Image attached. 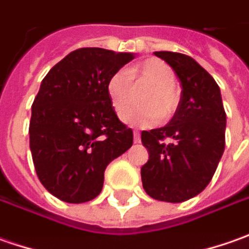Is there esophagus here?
Wrapping results in <instances>:
<instances>
[{
  "label": "esophagus",
  "instance_id": "obj_1",
  "mask_svg": "<svg viewBox=\"0 0 249 249\" xmlns=\"http://www.w3.org/2000/svg\"><path fill=\"white\" fill-rule=\"evenodd\" d=\"M133 142H135V143H139V142H141V133L138 132V131L133 132Z\"/></svg>",
  "mask_w": 249,
  "mask_h": 249
}]
</instances>
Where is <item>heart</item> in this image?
<instances>
[{"label":"heart","mask_w":249,"mask_h":249,"mask_svg":"<svg viewBox=\"0 0 249 249\" xmlns=\"http://www.w3.org/2000/svg\"><path fill=\"white\" fill-rule=\"evenodd\" d=\"M138 85H151L142 101L147 104L143 108L128 109L121 113V120L132 126L147 128L157 124L162 116L168 120L176 111L179 105V92L175 87V73L172 67L160 59H149L131 70H118L108 80L107 90L111 103L120 113L133 101L134 86L132 78Z\"/></svg>","instance_id":"obj_1"}]
</instances>
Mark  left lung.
Wrapping results in <instances>:
<instances>
[{
    "mask_svg": "<svg viewBox=\"0 0 249 249\" xmlns=\"http://www.w3.org/2000/svg\"><path fill=\"white\" fill-rule=\"evenodd\" d=\"M175 71L180 100L162 128L143 131L149 151L141 168L144 192L159 201L183 202L208 186L225 151L226 113L218 84L193 57L178 52H154ZM171 139L169 143L163 142Z\"/></svg>",
    "mask_w": 249,
    "mask_h": 249,
    "instance_id": "8db88e82",
    "label": "left lung"
}]
</instances>
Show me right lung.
<instances>
[{
  "mask_svg": "<svg viewBox=\"0 0 249 249\" xmlns=\"http://www.w3.org/2000/svg\"><path fill=\"white\" fill-rule=\"evenodd\" d=\"M135 55L80 48L55 65L31 106L30 150L44 187L59 200L81 204L102 192L105 169L133 143L117 117L107 84Z\"/></svg>",
  "mask_w": 249,
  "mask_h": 249,
  "instance_id": "obj_1",
  "label": "right lung"
}]
</instances>
